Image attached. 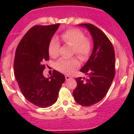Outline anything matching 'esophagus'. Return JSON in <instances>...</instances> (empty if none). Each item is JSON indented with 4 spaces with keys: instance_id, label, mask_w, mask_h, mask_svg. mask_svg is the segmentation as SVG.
I'll use <instances>...</instances> for the list:
<instances>
[{
    "instance_id": "34e87169",
    "label": "esophagus",
    "mask_w": 134,
    "mask_h": 134,
    "mask_svg": "<svg viewBox=\"0 0 134 134\" xmlns=\"http://www.w3.org/2000/svg\"><path fill=\"white\" fill-rule=\"evenodd\" d=\"M72 78V77L71 76H69V75H66L65 76V79L66 80H69L71 79Z\"/></svg>"
}]
</instances>
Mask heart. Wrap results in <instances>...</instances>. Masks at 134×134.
<instances>
[{
    "label": "heart",
    "instance_id": "b5f03b06",
    "mask_svg": "<svg viewBox=\"0 0 134 134\" xmlns=\"http://www.w3.org/2000/svg\"><path fill=\"white\" fill-rule=\"evenodd\" d=\"M61 39L65 44L73 47V54H75L82 60L87 59L92 48V43L89 38L85 37L82 30L77 28H71L66 30L61 35ZM60 47L58 40L54 37L51 40L48 48L50 56L53 58L59 54ZM80 65L78 60L76 58L59 59L56 63V68L59 72L64 74H71Z\"/></svg>",
    "mask_w": 134,
    "mask_h": 134
}]
</instances>
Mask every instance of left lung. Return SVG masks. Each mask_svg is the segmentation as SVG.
Returning a JSON list of instances; mask_svg holds the SVG:
<instances>
[{"instance_id":"1","label":"left lung","mask_w":134,"mask_h":134,"mask_svg":"<svg viewBox=\"0 0 134 134\" xmlns=\"http://www.w3.org/2000/svg\"><path fill=\"white\" fill-rule=\"evenodd\" d=\"M92 36L93 49L87 62L80 69L87 78H75L77 87L73 91L76 102L91 106L106 96L115 75V58L113 44L102 30L91 24H80Z\"/></svg>"}]
</instances>
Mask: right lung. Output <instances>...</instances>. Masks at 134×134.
Instances as JSON below:
<instances>
[{"label":"right lung","instance_id":"right-lung-1","mask_svg":"<svg viewBox=\"0 0 134 134\" xmlns=\"http://www.w3.org/2000/svg\"><path fill=\"white\" fill-rule=\"evenodd\" d=\"M59 24L32 27L19 43L15 55V76L25 97L33 104L47 108L57 101L65 80V76L54 70L49 78L43 76L44 61L49 59L48 48Z\"/></svg>","mask_w":134,"mask_h":134}]
</instances>
